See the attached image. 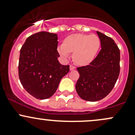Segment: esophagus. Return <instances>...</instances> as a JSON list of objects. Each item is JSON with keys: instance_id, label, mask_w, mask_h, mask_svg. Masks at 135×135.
<instances>
[{"instance_id": "34e87169", "label": "esophagus", "mask_w": 135, "mask_h": 135, "mask_svg": "<svg viewBox=\"0 0 135 135\" xmlns=\"http://www.w3.org/2000/svg\"><path fill=\"white\" fill-rule=\"evenodd\" d=\"M75 66H73V65H70V70L72 71V70H74V69H75Z\"/></svg>"}]
</instances>
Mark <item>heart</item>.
I'll use <instances>...</instances> for the list:
<instances>
[{"instance_id": "heart-1", "label": "heart", "mask_w": 135, "mask_h": 135, "mask_svg": "<svg viewBox=\"0 0 135 135\" xmlns=\"http://www.w3.org/2000/svg\"><path fill=\"white\" fill-rule=\"evenodd\" d=\"M100 46V39L96 35L76 33L69 35L63 44L58 47V51L65 59L73 53V59L79 64L89 63L95 59Z\"/></svg>"}]
</instances>
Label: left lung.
<instances>
[{
	"label": "left lung",
	"mask_w": 135,
	"mask_h": 135,
	"mask_svg": "<svg viewBox=\"0 0 135 135\" xmlns=\"http://www.w3.org/2000/svg\"><path fill=\"white\" fill-rule=\"evenodd\" d=\"M101 50L89 65L77 68L80 74L75 88L81 98L95 102L112 91L120 74V50L111 37L97 31Z\"/></svg>",
	"instance_id": "8db88e82"
}]
</instances>
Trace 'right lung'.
I'll list each match as a JSON object with an SVG mask.
<instances>
[{
    "mask_svg": "<svg viewBox=\"0 0 135 135\" xmlns=\"http://www.w3.org/2000/svg\"><path fill=\"white\" fill-rule=\"evenodd\" d=\"M58 37L55 33L41 31L27 37L20 51L18 76L27 93L37 99L50 98L69 71L57 60Z\"/></svg>",
    "mask_w": 135,
    "mask_h": 135,
    "instance_id": "obj_1",
    "label": "right lung"
}]
</instances>
